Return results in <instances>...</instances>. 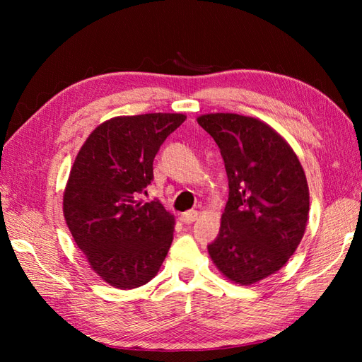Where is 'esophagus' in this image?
<instances>
[{"label": "esophagus", "instance_id": "obj_1", "mask_svg": "<svg viewBox=\"0 0 362 362\" xmlns=\"http://www.w3.org/2000/svg\"><path fill=\"white\" fill-rule=\"evenodd\" d=\"M197 218H199V213L197 211H187V213H183L182 216H180V219H182V222H185V224H193L194 221H197Z\"/></svg>", "mask_w": 362, "mask_h": 362}]
</instances>
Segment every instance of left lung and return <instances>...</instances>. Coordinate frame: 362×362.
I'll return each instance as SVG.
<instances>
[{
    "instance_id": "obj_1",
    "label": "left lung",
    "mask_w": 362,
    "mask_h": 362,
    "mask_svg": "<svg viewBox=\"0 0 362 362\" xmlns=\"http://www.w3.org/2000/svg\"><path fill=\"white\" fill-rule=\"evenodd\" d=\"M197 122L219 146L228 177L210 258L230 281L249 286L280 271L298 247L310 213L308 182L296 152L264 121L206 113Z\"/></svg>"
}]
</instances>
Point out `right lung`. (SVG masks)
<instances>
[{
    "instance_id": "obj_1",
    "label": "right lung",
    "mask_w": 362,
    "mask_h": 362,
    "mask_svg": "<svg viewBox=\"0 0 362 362\" xmlns=\"http://www.w3.org/2000/svg\"><path fill=\"white\" fill-rule=\"evenodd\" d=\"M182 113L115 117L88 135L64 191V216L90 267L118 289L143 286L157 275L174 236L175 219L140 194L152 163Z\"/></svg>"
}]
</instances>
